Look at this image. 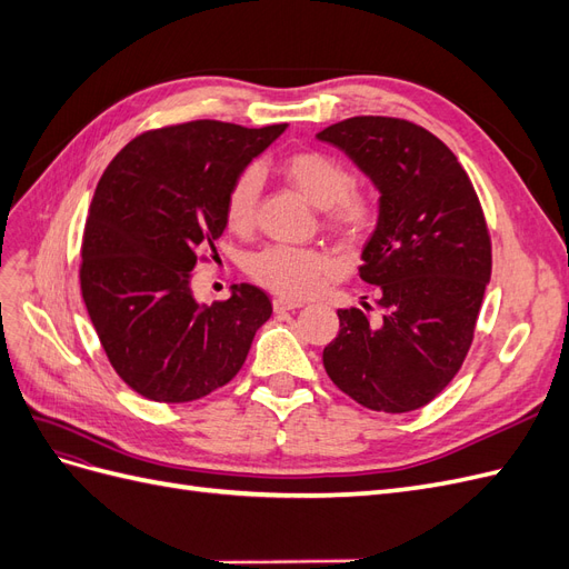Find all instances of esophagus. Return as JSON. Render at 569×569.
Segmentation results:
<instances>
[{"mask_svg":"<svg viewBox=\"0 0 569 569\" xmlns=\"http://www.w3.org/2000/svg\"><path fill=\"white\" fill-rule=\"evenodd\" d=\"M272 308H274V313H287V311H297V308H301V301H289V299H274V301H272Z\"/></svg>","mask_w":569,"mask_h":569,"instance_id":"obj_1","label":"esophagus"}]
</instances>
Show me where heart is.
Listing matches in <instances>:
<instances>
[{"mask_svg": "<svg viewBox=\"0 0 569 569\" xmlns=\"http://www.w3.org/2000/svg\"><path fill=\"white\" fill-rule=\"evenodd\" d=\"M282 176L289 184L322 211V222L347 242H363L377 228L382 206L368 184L353 180L351 170L332 153L320 149H299L282 161ZM261 201V170L249 163L230 180L222 216L228 228L244 234L253 228ZM339 261L325 249H301L272 244L249 261L251 280L287 299H306L335 278Z\"/></svg>", "mask_w": 569, "mask_h": 569, "instance_id": "1", "label": "heart"}]
</instances>
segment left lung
<instances>
[{"instance_id":"obj_1","label":"left lung","mask_w":569,"mask_h":569,"mask_svg":"<svg viewBox=\"0 0 569 569\" xmlns=\"http://www.w3.org/2000/svg\"><path fill=\"white\" fill-rule=\"evenodd\" d=\"M318 137L382 192L380 226L358 268L382 316L370 318V303L339 308L325 370L370 410H418L449 387L472 347L491 278L485 211L456 153L410 120L353 116Z\"/></svg>"}]
</instances>
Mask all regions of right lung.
Instances as JSON below:
<instances>
[{"mask_svg": "<svg viewBox=\"0 0 569 569\" xmlns=\"http://www.w3.org/2000/svg\"><path fill=\"white\" fill-rule=\"evenodd\" d=\"M287 126L189 120L142 132L107 166L84 222L80 291L111 368L149 401L187 403L244 366L272 303L253 284L197 303L192 270L218 258L230 180Z\"/></svg>", "mask_w": 569, "mask_h": 569, "instance_id": "obj_1", "label": "right lung"}]
</instances>
